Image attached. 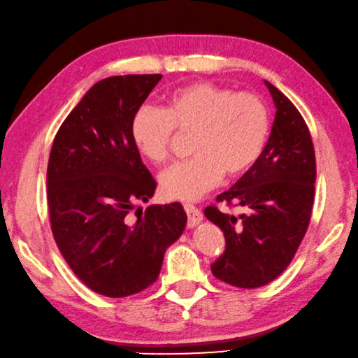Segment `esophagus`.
I'll return each instance as SVG.
<instances>
[{
    "label": "esophagus",
    "mask_w": 358,
    "mask_h": 358,
    "mask_svg": "<svg viewBox=\"0 0 358 358\" xmlns=\"http://www.w3.org/2000/svg\"><path fill=\"white\" fill-rule=\"evenodd\" d=\"M184 210L187 213V217H189V222H187L189 224V227H195V225H198L203 221V214L196 206L187 203V205H184Z\"/></svg>",
    "instance_id": "1"
}]
</instances>
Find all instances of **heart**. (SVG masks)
<instances>
[{
    "label": "heart",
    "mask_w": 358,
    "mask_h": 358,
    "mask_svg": "<svg viewBox=\"0 0 358 358\" xmlns=\"http://www.w3.org/2000/svg\"><path fill=\"white\" fill-rule=\"evenodd\" d=\"M176 131L192 133L189 162L174 164L160 178L162 194L194 201L222 176H240L257 162L268 136V112L259 96L234 92L206 81L174 90L163 108L142 107L131 120L137 152L157 166L171 152Z\"/></svg>",
    "instance_id": "b5f03b06"
}]
</instances>
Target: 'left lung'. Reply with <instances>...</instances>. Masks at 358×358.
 <instances>
[{"label": "left lung", "instance_id": "obj_1", "mask_svg": "<svg viewBox=\"0 0 358 358\" xmlns=\"http://www.w3.org/2000/svg\"><path fill=\"white\" fill-rule=\"evenodd\" d=\"M275 120L261 157L217 201L243 206L238 217L208 206L205 216L225 236L211 264L216 278L238 288L271 283L289 266L309 227L315 194V152L309 128L293 102L268 81Z\"/></svg>", "mask_w": 358, "mask_h": 358}]
</instances>
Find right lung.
Here are the masks:
<instances>
[{"label": "right lung", "mask_w": 358, "mask_h": 358, "mask_svg": "<svg viewBox=\"0 0 358 358\" xmlns=\"http://www.w3.org/2000/svg\"><path fill=\"white\" fill-rule=\"evenodd\" d=\"M162 75L101 80L60 126L48 163V206L54 240L73 273L108 298L155 282L164 251L182 235L180 203L152 205L155 179L131 139V120Z\"/></svg>", "instance_id": "obj_1"}]
</instances>
